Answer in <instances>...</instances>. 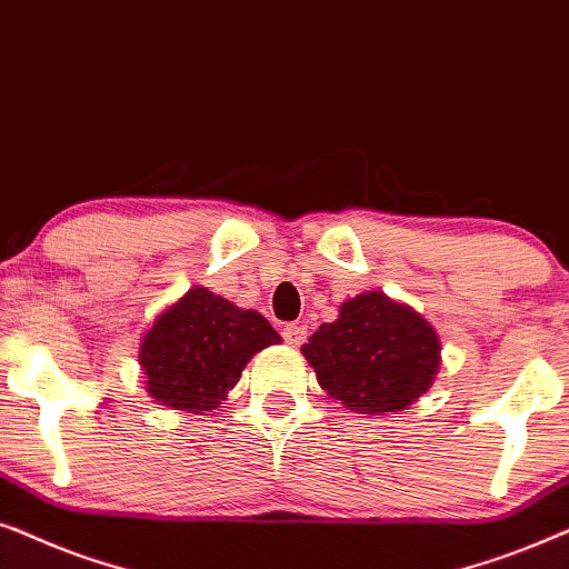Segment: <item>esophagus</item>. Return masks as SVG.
I'll use <instances>...</instances> for the list:
<instances>
[{
    "mask_svg": "<svg viewBox=\"0 0 569 569\" xmlns=\"http://www.w3.org/2000/svg\"><path fill=\"white\" fill-rule=\"evenodd\" d=\"M283 338H286V343H289V346H301L307 340V325H301V322L286 325Z\"/></svg>",
    "mask_w": 569,
    "mask_h": 569,
    "instance_id": "1",
    "label": "esophagus"
}]
</instances>
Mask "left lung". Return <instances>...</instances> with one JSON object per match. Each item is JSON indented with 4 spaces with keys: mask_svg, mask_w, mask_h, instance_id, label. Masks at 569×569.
I'll list each match as a JSON object with an SVG mask.
<instances>
[{
    "mask_svg": "<svg viewBox=\"0 0 569 569\" xmlns=\"http://www.w3.org/2000/svg\"><path fill=\"white\" fill-rule=\"evenodd\" d=\"M317 382L346 411H403L431 388L442 361L437 330L413 307L363 291L346 299L336 322L301 346Z\"/></svg>",
    "mask_w": 569,
    "mask_h": 569,
    "instance_id": "8db88e82",
    "label": "left lung"
}]
</instances>
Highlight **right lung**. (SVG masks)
<instances>
[{
  "mask_svg": "<svg viewBox=\"0 0 569 569\" xmlns=\"http://www.w3.org/2000/svg\"><path fill=\"white\" fill-rule=\"evenodd\" d=\"M280 343L272 325L218 293L192 286L163 309L140 340L146 390L173 411H213L262 348Z\"/></svg>",
  "mask_w": 569,
  "mask_h": 569,
  "instance_id": "1",
  "label": "right lung"
}]
</instances>
